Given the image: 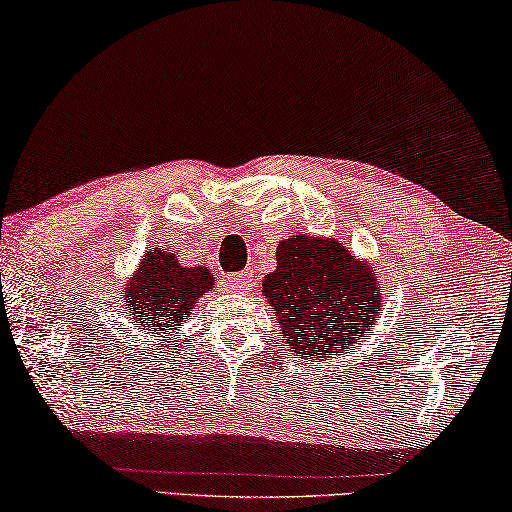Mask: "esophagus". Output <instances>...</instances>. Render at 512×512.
Wrapping results in <instances>:
<instances>
[{"mask_svg": "<svg viewBox=\"0 0 512 512\" xmlns=\"http://www.w3.org/2000/svg\"><path fill=\"white\" fill-rule=\"evenodd\" d=\"M229 286L231 290H238V292H245L251 286V276L247 272H240V274H231L229 276Z\"/></svg>", "mask_w": 512, "mask_h": 512, "instance_id": "esophagus-1", "label": "esophagus"}]
</instances>
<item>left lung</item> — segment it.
Returning a JSON list of instances; mask_svg holds the SVG:
<instances>
[{
    "instance_id": "8db88e82",
    "label": "left lung",
    "mask_w": 512,
    "mask_h": 512,
    "mask_svg": "<svg viewBox=\"0 0 512 512\" xmlns=\"http://www.w3.org/2000/svg\"><path fill=\"white\" fill-rule=\"evenodd\" d=\"M263 292L279 315L288 347L304 358L340 356L370 333L381 283L338 240L292 236L276 249Z\"/></svg>"
}]
</instances>
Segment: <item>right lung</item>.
Wrapping results in <instances>:
<instances>
[{
  "label": "right lung",
  "instance_id": "obj_1",
  "mask_svg": "<svg viewBox=\"0 0 512 512\" xmlns=\"http://www.w3.org/2000/svg\"><path fill=\"white\" fill-rule=\"evenodd\" d=\"M208 288H213V274L206 267H183L170 251L152 249L122 297L140 326L170 331L188 320L190 308Z\"/></svg>",
  "mask_w": 512,
  "mask_h": 512
}]
</instances>
